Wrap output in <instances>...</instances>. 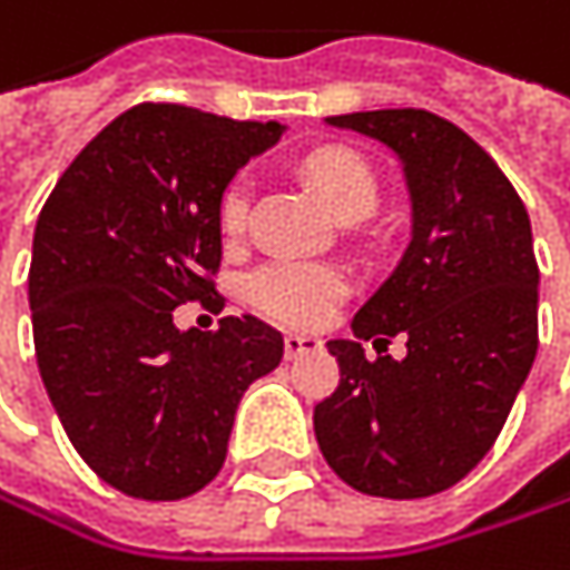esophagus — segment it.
I'll list each match as a JSON object with an SVG mask.
<instances>
[{"mask_svg": "<svg viewBox=\"0 0 570 570\" xmlns=\"http://www.w3.org/2000/svg\"><path fill=\"white\" fill-rule=\"evenodd\" d=\"M314 351H321V341H314V337H297V334L283 337V357L287 361H297V357L314 354Z\"/></svg>", "mask_w": 570, "mask_h": 570, "instance_id": "34e87169", "label": "esophagus"}]
</instances>
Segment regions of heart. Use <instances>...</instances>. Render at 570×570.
<instances>
[{"label":"heart","mask_w":570,"mask_h":570,"mask_svg":"<svg viewBox=\"0 0 570 570\" xmlns=\"http://www.w3.org/2000/svg\"><path fill=\"white\" fill-rule=\"evenodd\" d=\"M304 176L341 223H357L377 209L381 179L374 166L347 146L314 149L304 159ZM249 203H253V183L246 176H233L219 193V206H216L219 233L229 243L246 233ZM347 294H351V279L341 266L307 263L294 256H273L253 266L243 279L246 304L259 317L294 331L324 327L337 314Z\"/></svg>","instance_id":"1"}]
</instances>
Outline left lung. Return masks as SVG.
<instances>
[{"label":"left lung","instance_id":"obj_1","mask_svg":"<svg viewBox=\"0 0 570 570\" xmlns=\"http://www.w3.org/2000/svg\"><path fill=\"white\" fill-rule=\"evenodd\" d=\"M387 142L414 199V236L384 287L334 341L337 391L314 407L317 444L361 494L414 501L454 488L494 448L538 354V259L528 209L461 126L428 109L331 116Z\"/></svg>","mask_w":570,"mask_h":570}]
</instances>
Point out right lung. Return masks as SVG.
Instances as JSON below:
<instances>
[{
	"label": "right lung",
	"instance_id": "obj_1",
	"mask_svg": "<svg viewBox=\"0 0 570 570\" xmlns=\"http://www.w3.org/2000/svg\"><path fill=\"white\" fill-rule=\"evenodd\" d=\"M279 132L139 102L69 163L39 213L29 266L39 374L76 454L129 498L206 488L243 391L283 357V337L249 314L216 331L173 324L179 304L216 294L219 193Z\"/></svg>",
	"mask_w": 570,
	"mask_h": 570
}]
</instances>
